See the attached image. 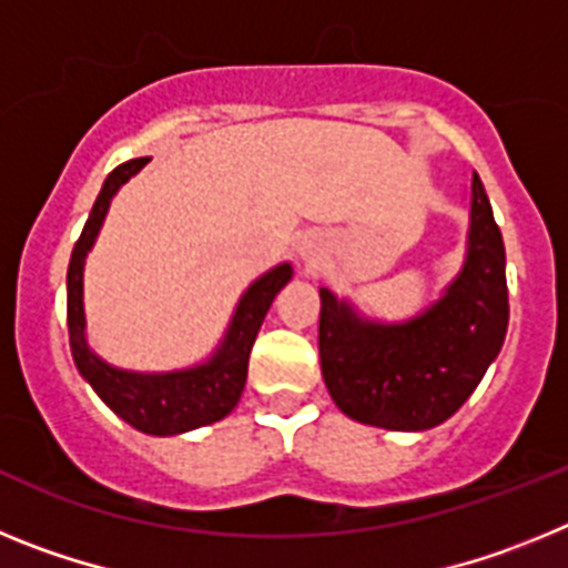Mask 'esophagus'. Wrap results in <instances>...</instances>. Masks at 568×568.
Returning <instances> with one entry per match:
<instances>
[{
  "label": "esophagus",
  "mask_w": 568,
  "mask_h": 568,
  "mask_svg": "<svg viewBox=\"0 0 568 568\" xmlns=\"http://www.w3.org/2000/svg\"><path fill=\"white\" fill-rule=\"evenodd\" d=\"M298 255L307 261V264H313V261L321 255V241L313 239V235H304V239L298 241Z\"/></svg>",
  "instance_id": "obj_1"
}]
</instances>
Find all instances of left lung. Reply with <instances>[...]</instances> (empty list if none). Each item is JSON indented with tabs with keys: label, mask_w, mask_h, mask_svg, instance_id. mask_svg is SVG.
<instances>
[{
	"label": "left lung",
	"mask_w": 568,
	"mask_h": 568,
	"mask_svg": "<svg viewBox=\"0 0 568 568\" xmlns=\"http://www.w3.org/2000/svg\"><path fill=\"white\" fill-rule=\"evenodd\" d=\"M469 207L464 267L415 318L369 321L321 287V375L353 420L398 433L433 429L458 413L498 358L509 327L506 250L478 173Z\"/></svg>",
	"instance_id": "left-lung-1"
}]
</instances>
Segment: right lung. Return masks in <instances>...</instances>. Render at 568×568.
Segmentation results:
<instances>
[{"instance_id": "add662e5", "label": "right lung", "mask_w": 568, "mask_h": 568, "mask_svg": "<svg viewBox=\"0 0 568 568\" xmlns=\"http://www.w3.org/2000/svg\"><path fill=\"white\" fill-rule=\"evenodd\" d=\"M150 159H130L119 164L113 173L104 179L102 193L90 210L84 222L82 235H79L68 267V333H70V353L77 361V369L82 378L97 389L99 398L113 409L122 420L135 426L139 433L148 435H182L199 426L215 424L224 415H230L239 404L244 384H247V361L250 349L255 344V335L261 329V321L267 315L270 304L281 287L293 278L290 264H278L270 273L261 275L241 295L235 307L233 321L222 344L210 355L204 364H195L190 369H175V373H130L110 366L108 361L99 358L88 344L84 335V304H82V275L84 258H88L93 241L104 224L110 202L119 193L130 175L148 164Z\"/></svg>"}]
</instances>
